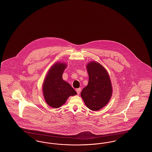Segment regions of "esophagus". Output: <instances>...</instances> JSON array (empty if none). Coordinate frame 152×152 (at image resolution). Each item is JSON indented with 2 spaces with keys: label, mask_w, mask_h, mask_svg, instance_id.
<instances>
[{
  "label": "esophagus",
  "mask_w": 152,
  "mask_h": 152,
  "mask_svg": "<svg viewBox=\"0 0 152 152\" xmlns=\"http://www.w3.org/2000/svg\"><path fill=\"white\" fill-rule=\"evenodd\" d=\"M76 91L77 92V94H80V91H81V88H77L76 89Z\"/></svg>",
  "instance_id": "obj_1"
}]
</instances>
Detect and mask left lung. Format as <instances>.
I'll return each instance as SVG.
<instances>
[{
    "label": "left lung",
    "instance_id": "8db88e82",
    "mask_svg": "<svg viewBox=\"0 0 152 152\" xmlns=\"http://www.w3.org/2000/svg\"><path fill=\"white\" fill-rule=\"evenodd\" d=\"M89 81L81 92L86 106L96 111L105 107L110 100L112 88L108 73L99 63L92 61L87 65Z\"/></svg>",
    "mask_w": 152,
    "mask_h": 152
}]
</instances>
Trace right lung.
<instances>
[{
  "label": "right lung",
  "mask_w": 152,
  "mask_h": 152,
  "mask_svg": "<svg viewBox=\"0 0 152 152\" xmlns=\"http://www.w3.org/2000/svg\"><path fill=\"white\" fill-rule=\"evenodd\" d=\"M66 65L58 63L52 66L43 83L44 96L47 104L52 108H58L70 96L76 94L71 85L62 79Z\"/></svg>",
  "instance_id": "right-lung-1"
}]
</instances>
